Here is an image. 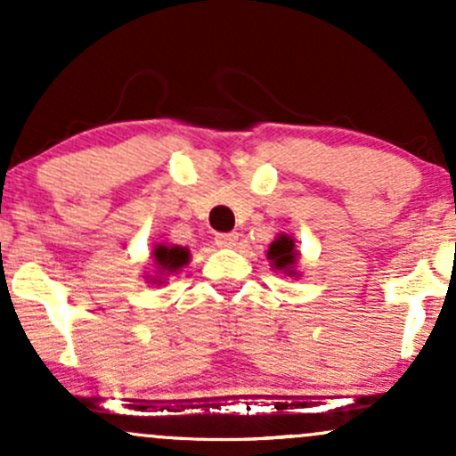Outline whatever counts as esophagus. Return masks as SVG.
<instances>
[{
    "label": "esophagus",
    "mask_w": 456,
    "mask_h": 456,
    "mask_svg": "<svg viewBox=\"0 0 456 456\" xmlns=\"http://www.w3.org/2000/svg\"><path fill=\"white\" fill-rule=\"evenodd\" d=\"M216 246H221V248H232L238 242V233H216Z\"/></svg>",
    "instance_id": "obj_1"
}]
</instances>
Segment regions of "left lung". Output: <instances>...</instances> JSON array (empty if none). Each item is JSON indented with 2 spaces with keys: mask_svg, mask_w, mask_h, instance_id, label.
<instances>
[{
  "mask_svg": "<svg viewBox=\"0 0 456 456\" xmlns=\"http://www.w3.org/2000/svg\"><path fill=\"white\" fill-rule=\"evenodd\" d=\"M297 259H300V248L294 235L289 233H279L274 238V242L268 246V261L270 268L279 272L282 276H289V279H300V272H297Z\"/></svg>",
  "mask_w": 456,
  "mask_h": 456,
  "instance_id": "1",
  "label": "left lung"
}]
</instances>
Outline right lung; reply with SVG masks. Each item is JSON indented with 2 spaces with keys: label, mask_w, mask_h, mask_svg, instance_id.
<instances>
[{
  "label": "right lung",
  "mask_w": 456,
  "mask_h": 456,
  "mask_svg": "<svg viewBox=\"0 0 456 456\" xmlns=\"http://www.w3.org/2000/svg\"><path fill=\"white\" fill-rule=\"evenodd\" d=\"M151 274L145 276L150 285H165L171 276H177L191 261V250L180 244H156L151 248Z\"/></svg>",
  "instance_id": "add662e5"
}]
</instances>
